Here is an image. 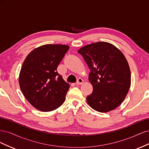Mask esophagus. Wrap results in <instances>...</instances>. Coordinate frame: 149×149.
<instances>
[{
  "mask_svg": "<svg viewBox=\"0 0 149 149\" xmlns=\"http://www.w3.org/2000/svg\"><path fill=\"white\" fill-rule=\"evenodd\" d=\"M83 83H84V81H83V79L79 78H78V79L77 81H76V85L82 84Z\"/></svg>",
  "mask_w": 149,
  "mask_h": 149,
  "instance_id": "34e87169",
  "label": "esophagus"
}]
</instances>
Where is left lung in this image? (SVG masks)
Segmentation results:
<instances>
[{"label": "left lung", "mask_w": 149, "mask_h": 149, "mask_svg": "<svg viewBox=\"0 0 149 149\" xmlns=\"http://www.w3.org/2000/svg\"><path fill=\"white\" fill-rule=\"evenodd\" d=\"M78 52L91 71L89 81L93 91L87 96L88 104L101 112L116 109L124 100L131 82L129 66L123 53L104 42L88 45Z\"/></svg>", "instance_id": "left-lung-1"}]
</instances>
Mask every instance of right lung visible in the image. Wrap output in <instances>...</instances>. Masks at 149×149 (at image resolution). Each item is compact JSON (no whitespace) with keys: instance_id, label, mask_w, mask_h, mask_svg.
Instances as JSON below:
<instances>
[{"instance_id":"1","label":"right lung","mask_w":149,"mask_h":149,"mask_svg":"<svg viewBox=\"0 0 149 149\" xmlns=\"http://www.w3.org/2000/svg\"><path fill=\"white\" fill-rule=\"evenodd\" d=\"M70 47L45 45L31 51L24 60L19 84L27 101L43 112L55 110L65 101L70 84L58 73L57 68Z\"/></svg>"}]
</instances>
